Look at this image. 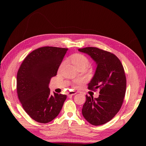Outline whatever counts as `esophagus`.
I'll list each match as a JSON object with an SVG mask.
<instances>
[{"label":"esophagus","instance_id":"esophagus-1","mask_svg":"<svg viewBox=\"0 0 146 146\" xmlns=\"http://www.w3.org/2000/svg\"><path fill=\"white\" fill-rule=\"evenodd\" d=\"M76 93L75 92V91H70V92L68 93V96H72V95H75Z\"/></svg>","mask_w":146,"mask_h":146}]
</instances>
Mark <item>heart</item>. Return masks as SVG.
<instances>
[{"label":"heart","instance_id":"1","mask_svg":"<svg viewBox=\"0 0 146 146\" xmlns=\"http://www.w3.org/2000/svg\"><path fill=\"white\" fill-rule=\"evenodd\" d=\"M71 60H72L74 65L75 67H77L80 65H85L86 66H88L89 60L86 56L84 55H81V54H75L71 56ZM64 62H62L60 66V68L64 66ZM80 82V80H76L75 82V84H78Z\"/></svg>","mask_w":146,"mask_h":146}]
</instances>
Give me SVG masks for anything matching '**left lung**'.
<instances>
[{
  "mask_svg": "<svg viewBox=\"0 0 146 146\" xmlns=\"http://www.w3.org/2000/svg\"><path fill=\"white\" fill-rule=\"evenodd\" d=\"M78 51L90 56L97 65L88 89H100L98 98L86 95L82 115L93 125L104 124L117 115L122 105L126 90L123 66L117 56L102 49L88 47Z\"/></svg>",
  "mask_w": 146,
  "mask_h": 146,
  "instance_id": "obj_1",
  "label": "left lung"
}]
</instances>
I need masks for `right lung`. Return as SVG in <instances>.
Instances as JSON below:
<instances>
[{"label": "right lung", "mask_w": 146, "mask_h": 146, "mask_svg": "<svg viewBox=\"0 0 146 146\" xmlns=\"http://www.w3.org/2000/svg\"><path fill=\"white\" fill-rule=\"evenodd\" d=\"M68 48L42 47L32 51L17 73V90L22 106L32 119L48 123L57 117L67 98L50 94L49 84L56 75Z\"/></svg>", "instance_id": "right-lung-1"}]
</instances>
